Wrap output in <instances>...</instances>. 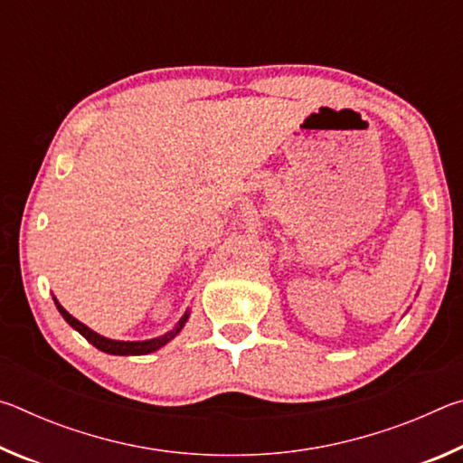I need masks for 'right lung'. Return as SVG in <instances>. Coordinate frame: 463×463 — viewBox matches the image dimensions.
<instances>
[{
    "mask_svg": "<svg viewBox=\"0 0 463 463\" xmlns=\"http://www.w3.org/2000/svg\"><path fill=\"white\" fill-rule=\"evenodd\" d=\"M54 304H57V308L62 315V318H65L67 323L75 328V331H80L85 336V339H88L93 345V347H98L99 351H104V354H109V355H146V354H153V351L161 349L163 345H167L171 339H174V336L184 328L187 317H190L185 312L174 331H169L167 335H163V336H156V339H151V341H112V339H106V336H101L98 333H93L90 326H85L83 323H80V320L73 318L57 302V298H54Z\"/></svg>",
    "mask_w": 463,
    "mask_h": 463,
    "instance_id": "right-lung-1",
    "label": "right lung"
}]
</instances>
